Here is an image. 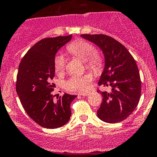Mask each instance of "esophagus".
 I'll list each match as a JSON object with an SVG mask.
<instances>
[{"label": "esophagus", "instance_id": "esophagus-1", "mask_svg": "<svg viewBox=\"0 0 157 157\" xmlns=\"http://www.w3.org/2000/svg\"><path fill=\"white\" fill-rule=\"evenodd\" d=\"M89 94H90V92H88V93H82V94H80V96H87Z\"/></svg>", "mask_w": 157, "mask_h": 157}]
</instances>
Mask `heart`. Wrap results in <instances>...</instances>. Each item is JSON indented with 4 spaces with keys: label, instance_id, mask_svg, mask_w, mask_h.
<instances>
[{
    "label": "heart",
    "instance_id": "b5f03b06",
    "mask_svg": "<svg viewBox=\"0 0 157 157\" xmlns=\"http://www.w3.org/2000/svg\"><path fill=\"white\" fill-rule=\"evenodd\" d=\"M67 49L72 55L78 57L83 61H86V65L89 68L98 71L102 65V60L99 55L96 54V48L87 42L78 40L70 44ZM55 68L57 72H61L65 67V59L61 54L55 56ZM93 75L86 74L83 75H73L64 83V87L67 90L77 93L86 91L90 86Z\"/></svg>",
    "mask_w": 157,
    "mask_h": 157
}]
</instances>
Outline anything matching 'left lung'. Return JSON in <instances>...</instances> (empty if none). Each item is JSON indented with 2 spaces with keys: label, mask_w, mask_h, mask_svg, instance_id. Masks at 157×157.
Segmentation results:
<instances>
[{
  "label": "left lung",
  "mask_w": 157,
  "mask_h": 157,
  "mask_svg": "<svg viewBox=\"0 0 157 157\" xmlns=\"http://www.w3.org/2000/svg\"><path fill=\"white\" fill-rule=\"evenodd\" d=\"M80 36L97 45L104 55L105 66L98 84L110 86L111 91L98 90L102 96L98 118L111 124L126 119L138 105L141 93L140 73L135 60L124 45L110 36Z\"/></svg>",
  "instance_id": "obj_1"
}]
</instances>
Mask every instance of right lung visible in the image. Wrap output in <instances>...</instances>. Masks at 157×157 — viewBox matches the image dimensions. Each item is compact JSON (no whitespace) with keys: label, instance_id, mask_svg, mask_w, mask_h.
Instances as JSON below:
<instances>
[{"label":"right lung","instance_id":"add662e5","mask_svg":"<svg viewBox=\"0 0 157 157\" xmlns=\"http://www.w3.org/2000/svg\"><path fill=\"white\" fill-rule=\"evenodd\" d=\"M71 39L72 35L42 39L28 51L19 65L17 95L28 115L43 128L62 127L71 118V103L77 96L64 93L54 101L52 80L55 55Z\"/></svg>","mask_w":157,"mask_h":157}]
</instances>
